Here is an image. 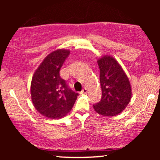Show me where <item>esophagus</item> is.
Segmentation results:
<instances>
[{"instance_id": "1", "label": "esophagus", "mask_w": 160, "mask_h": 160, "mask_svg": "<svg viewBox=\"0 0 160 160\" xmlns=\"http://www.w3.org/2000/svg\"><path fill=\"white\" fill-rule=\"evenodd\" d=\"M88 92V89L86 88H84L81 91V94H86Z\"/></svg>"}]
</instances>
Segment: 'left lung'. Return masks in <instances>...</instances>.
<instances>
[{
  "instance_id": "left-lung-1",
  "label": "left lung",
  "mask_w": 160,
  "mask_h": 160,
  "mask_svg": "<svg viewBox=\"0 0 160 160\" xmlns=\"http://www.w3.org/2000/svg\"><path fill=\"white\" fill-rule=\"evenodd\" d=\"M100 69L102 96L93 108L104 117L118 115L127 107L132 98V87L127 75L113 57L104 55L97 60Z\"/></svg>"
}]
</instances>
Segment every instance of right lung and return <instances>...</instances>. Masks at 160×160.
Segmentation results:
<instances>
[{
	"instance_id": "1",
	"label": "right lung",
	"mask_w": 160,
	"mask_h": 160,
	"mask_svg": "<svg viewBox=\"0 0 160 160\" xmlns=\"http://www.w3.org/2000/svg\"><path fill=\"white\" fill-rule=\"evenodd\" d=\"M70 50L58 49L40 63L32 77V101L40 114L50 119L62 118L69 113L78 93L70 89L59 74Z\"/></svg>"
}]
</instances>
